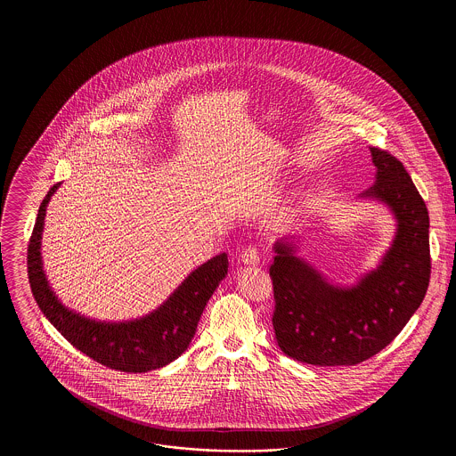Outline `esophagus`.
<instances>
[{"instance_id":"esophagus-1","label":"esophagus","mask_w":456,"mask_h":456,"mask_svg":"<svg viewBox=\"0 0 456 456\" xmlns=\"http://www.w3.org/2000/svg\"><path fill=\"white\" fill-rule=\"evenodd\" d=\"M240 261L246 265H256L260 261V251L256 246H246L240 253Z\"/></svg>"}]
</instances>
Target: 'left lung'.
Returning <instances> with one entry per match:
<instances>
[{"label": "left lung", "instance_id": "obj_1", "mask_svg": "<svg viewBox=\"0 0 456 456\" xmlns=\"http://www.w3.org/2000/svg\"><path fill=\"white\" fill-rule=\"evenodd\" d=\"M376 183L362 196L390 207L396 236L381 265L352 289H338L275 244L270 265L272 323L283 354L314 366H355L393 342L424 301L431 279L429 212L403 164L370 147Z\"/></svg>", "mask_w": 456, "mask_h": 456}]
</instances>
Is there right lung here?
<instances>
[{"label":"right lung","instance_id":"add662e5","mask_svg":"<svg viewBox=\"0 0 456 456\" xmlns=\"http://www.w3.org/2000/svg\"><path fill=\"white\" fill-rule=\"evenodd\" d=\"M56 183L43 200L27 249V272L34 299L45 318L66 340L95 362L123 372H147L177 359L195 337L196 326L218 282L227 275L229 260L222 253L203 263L181 283L157 311L128 323H101L84 318L58 301L49 289L41 261L45 207Z\"/></svg>","mask_w":456,"mask_h":456}]
</instances>
